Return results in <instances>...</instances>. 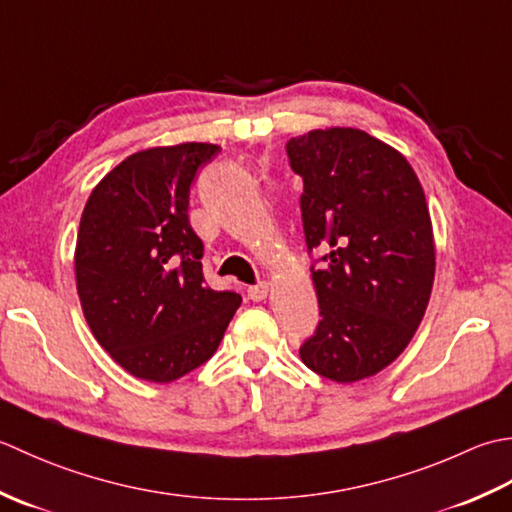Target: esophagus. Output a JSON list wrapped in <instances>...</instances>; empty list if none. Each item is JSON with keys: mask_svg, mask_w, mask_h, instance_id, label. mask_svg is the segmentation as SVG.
<instances>
[{"mask_svg": "<svg viewBox=\"0 0 512 512\" xmlns=\"http://www.w3.org/2000/svg\"><path fill=\"white\" fill-rule=\"evenodd\" d=\"M267 294H269V283H258V285H254V287H249V289H247V296L252 298L254 302L265 300V298H267Z\"/></svg>", "mask_w": 512, "mask_h": 512, "instance_id": "esophagus-1", "label": "esophagus"}]
</instances>
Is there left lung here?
Instances as JSON below:
<instances>
[{"mask_svg":"<svg viewBox=\"0 0 512 512\" xmlns=\"http://www.w3.org/2000/svg\"><path fill=\"white\" fill-rule=\"evenodd\" d=\"M302 176L307 247L320 322L300 347L311 371L340 384L380 373L415 336L435 278V238L422 183L406 156L358 128L287 143Z\"/></svg>","mask_w":512,"mask_h":512,"instance_id":"1","label":"left lung"}]
</instances>
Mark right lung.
I'll return each mask as SVG.
<instances>
[{"label":"right lung","mask_w":512,"mask_h":512,"mask_svg":"<svg viewBox=\"0 0 512 512\" xmlns=\"http://www.w3.org/2000/svg\"><path fill=\"white\" fill-rule=\"evenodd\" d=\"M218 145L187 141L130 154L83 207L75 278L92 336L134 378L168 384L214 356L241 307L203 278L187 218L190 185Z\"/></svg>","instance_id":"1"}]
</instances>
